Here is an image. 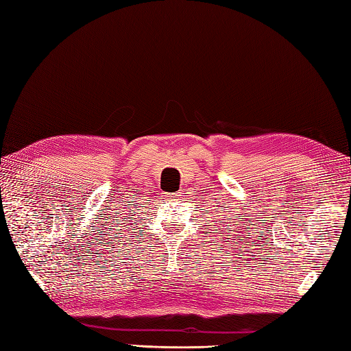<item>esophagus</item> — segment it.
I'll list each match as a JSON object with an SVG mask.
<instances>
[{"instance_id": "obj_1", "label": "esophagus", "mask_w": 351, "mask_h": 351, "mask_svg": "<svg viewBox=\"0 0 351 351\" xmlns=\"http://www.w3.org/2000/svg\"><path fill=\"white\" fill-rule=\"evenodd\" d=\"M182 195H184L182 191H178V193H166V197H167L169 200H176V199H180Z\"/></svg>"}]
</instances>
